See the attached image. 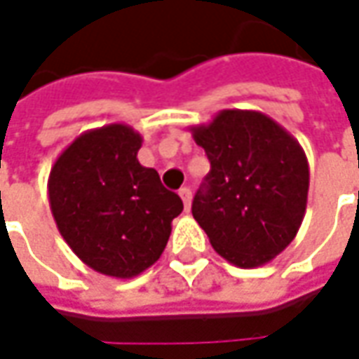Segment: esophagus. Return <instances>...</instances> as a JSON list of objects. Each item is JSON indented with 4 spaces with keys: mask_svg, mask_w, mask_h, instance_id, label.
I'll list each match as a JSON object with an SVG mask.
<instances>
[{
    "mask_svg": "<svg viewBox=\"0 0 359 359\" xmlns=\"http://www.w3.org/2000/svg\"><path fill=\"white\" fill-rule=\"evenodd\" d=\"M180 198L184 200L186 210H189V205H191V189H189V187H182V189H180Z\"/></svg>",
    "mask_w": 359,
    "mask_h": 359,
    "instance_id": "1",
    "label": "esophagus"
}]
</instances>
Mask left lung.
Listing matches in <instances>:
<instances>
[{"mask_svg": "<svg viewBox=\"0 0 359 359\" xmlns=\"http://www.w3.org/2000/svg\"><path fill=\"white\" fill-rule=\"evenodd\" d=\"M189 131L212 165L191 203L196 222L229 264H268L292 243L306 214L310 168L302 145L250 109H222Z\"/></svg>", "mask_w": 359, "mask_h": 359, "instance_id": "obj_1", "label": "left lung"}]
</instances>
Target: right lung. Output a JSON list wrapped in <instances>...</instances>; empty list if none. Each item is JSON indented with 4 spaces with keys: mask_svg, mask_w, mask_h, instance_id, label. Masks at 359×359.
<instances>
[{
    "mask_svg": "<svg viewBox=\"0 0 359 359\" xmlns=\"http://www.w3.org/2000/svg\"><path fill=\"white\" fill-rule=\"evenodd\" d=\"M142 135L126 123L83 131L55 159L49 208L62 238L91 269L130 280L154 266L184 210L158 172L137 161Z\"/></svg>",
    "mask_w": 359,
    "mask_h": 359,
    "instance_id": "add662e5",
    "label": "right lung"
}]
</instances>
